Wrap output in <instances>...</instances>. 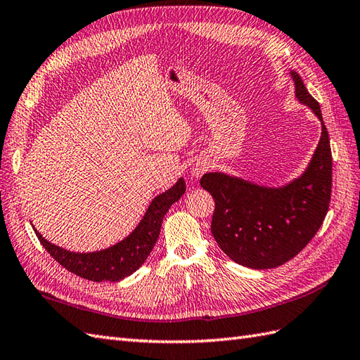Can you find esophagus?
<instances>
[{"label":"esophagus","instance_id":"1","mask_svg":"<svg viewBox=\"0 0 360 360\" xmlns=\"http://www.w3.org/2000/svg\"><path fill=\"white\" fill-rule=\"evenodd\" d=\"M204 169H205L204 165H196L195 169H193V176H195V178L200 176V174H202V172H204Z\"/></svg>","mask_w":360,"mask_h":360}]
</instances>
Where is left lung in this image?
<instances>
[{
    "mask_svg": "<svg viewBox=\"0 0 360 360\" xmlns=\"http://www.w3.org/2000/svg\"><path fill=\"white\" fill-rule=\"evenodd\" d=\"M295 95L319 118L322 133L310 164L282 187H265L221 172L200 187L214 199L212 233L231 261L255 270L274 269L302 252L325 219L331 199V148L321 105L291 72Z\"/></svg>",
    "mask_w": 360,
    "mask_h": 360,
    "instance_id": "1",
    "label": "left lung"
}]
</instances>
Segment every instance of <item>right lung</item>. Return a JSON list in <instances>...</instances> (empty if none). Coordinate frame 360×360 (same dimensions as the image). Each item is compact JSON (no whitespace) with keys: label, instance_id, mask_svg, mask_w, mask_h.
I'll use <instances>...</instances> for the list:
<instances>
[{"label":"right lung","instance_id":"add662e5","mask_svg":"<svg viewBox=\"0 0 360 360\" xmlns=\"http://www.w3.org/2000/svg\"><path fill=\"white\" fill-rule=\"evenodd\" d=\"M184 193H186V182L179 178L172 188L165 190L152 200L141 222L127 238L99 252H69L49 242L38 230L35 233L50 256L65 270L94 282H118L135 273L144 264L160 238L165 213Z\"/></svg>","mask_w":360,"mask_h":360}]
</instances>
